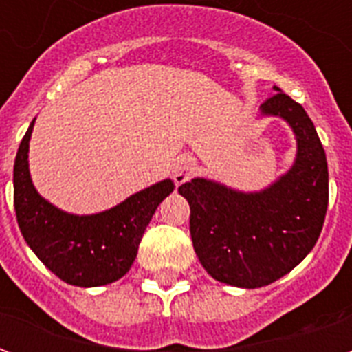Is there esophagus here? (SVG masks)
Here are the masks:
<instances>
[{
  "mask_svg": "<svg viewBox=\"0 0 352 352\" xmlns=\"http://www.w3.org/2000/svg\"><path fill=\"white\" fill-rule=\"evenodd\" d=\"M194 169H196V162L192 156H179L173 164V168H171V173H173V181L177 184H183L186 183L190 175L194 173Z\"/></svg>",
  "mask_w": 352,
  "mask_h": 352,
  "instance_id": "34e87169",
  "label": "esophagus"
}]
</instances>
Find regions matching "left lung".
Returning a JSON list of instances; mask_svg holds the SVG:
<instances>
[{
    "mask_svg": "<svg viewBox=\"0 0 352 352\" xmlns=\"http://www.w3.org/2000/svg\"><path fill=\"white\" fill-rule=\"evenodd\" d=\"M260 115L277 116L296 138L287 173L256 192L194 177L179 186L190 206V236L199 262L213 279L260 288L292 272L317 243L328 207V164L307 113L280 88Z\"/></svg>",
    "mask_w": 352,
    "mask_h": 352,
    "instance_id": "1",
    "label": "left lung"
}]
</instances>
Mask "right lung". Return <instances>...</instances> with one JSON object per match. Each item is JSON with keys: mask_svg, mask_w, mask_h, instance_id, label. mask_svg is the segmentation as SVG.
I'll use <instances>...</instances> for the list:
<instances>
[{"mask_svg": "<svg viewBox=\"0 0 352 352\" xmlns=\"http://www.w3.org/2000/svg\"><path fill=\"white\" fill-rule=\"evenodd\" d=\"M30 124L14 158V211L22 236L35 256L73 287H103L130 272L141 237L156 207L175 184L164 179L131 194L118 206L94 214H73L35 190L30 175Z\"/></svg>", "mask_w": 352, "mask_h": 352, "instance_id": "obj_1", "label": "right lung"}]
</instances>
